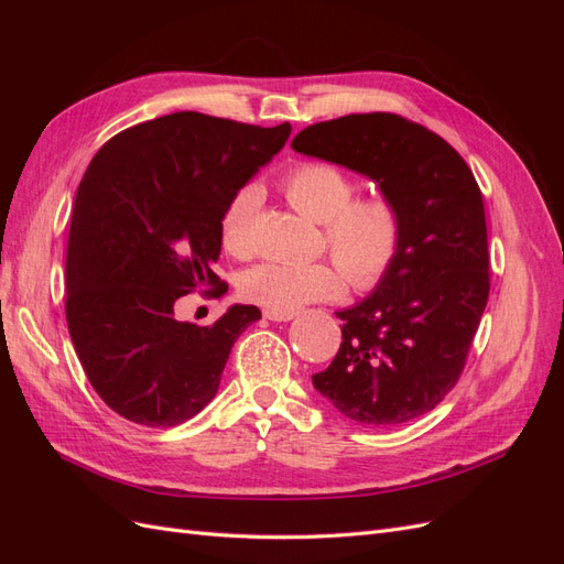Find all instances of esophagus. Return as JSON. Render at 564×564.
<instances>
[{"label":"esophagus","mask_w":564,"mask_h":564,"mask_svg":"<svg viewBox=\"0 0 564 564\" xmlns=\"http://www.w3.org/2000/svg\"><path fill=\"white\" fill-rule=\"evenodd\" d=\"M263 315H265L268 319H272V322H289V319L296 317V313H272V311H265Z\"/></svg>","instance_id":"obj_1"}]
</instances>
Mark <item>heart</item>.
<instances>
[{"label":"heart","instance_id":"b5f03b06","mask_svg":"<svg viewBox=\"0 0 564 564\" xmlns=\"http://www.w3.org/2000/svg\"><path fill=\"white\" fill-rule=\"evenodd\" d=\"M282 191L299 214L322 224L324 247L350 286L371 289L386 278L402 247V214L395 199L383 193L355 199V178L327 162L292 166L282 178ZM256 202V187H240L220 216V242L235 256L249 251V220ZM340 289L344 279L327 261H268L240 278L242 299L272 313H296L308 303L338 296Z\"/></svg>","mask_w":564,"mask_h":564}]
</instances>
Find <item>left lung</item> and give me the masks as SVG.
<instances>
[{
	"label": "left lung",
	"instance_id": "left-lung-1",
	"mask_svg": "<svg viewBox=\"0 0 564 564\" xmlns=\"http://www.w3.org/2000/svg\"><path fill=\"white\" fill-rule=\"evenodd\" d=\"M296 152L379 183L402 214V247L344 319L340 348L313 386L340 414L398 425L456 386L489 299L480 185L437 133L392 112L346 115L296 133Z\"/></svg>",
	"mask_w": 564,
	"mask_h": 564
}]
</instances>
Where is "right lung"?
I'll return each instance as SVG.
<instances>
[{"label":"right lung","instance_id":"obj_1","mask_svg":"<svg viewBox=\"0 0 564 564\" xmlns=\"http://www.w3.org/2000/svg\"><path fill=\"white\" fill-rule=\"evenodd\" d=\"M292 124L253 127L174 112L119 131L84 174L65 261V317L84 373L112 412L169 429L207 406L256 305H230L209 327L174 303L209 285L220 216L278 155ZM212 292V290H209Z\"/></svg>","mask_w":564,"mask_h":564}]
</instances>
